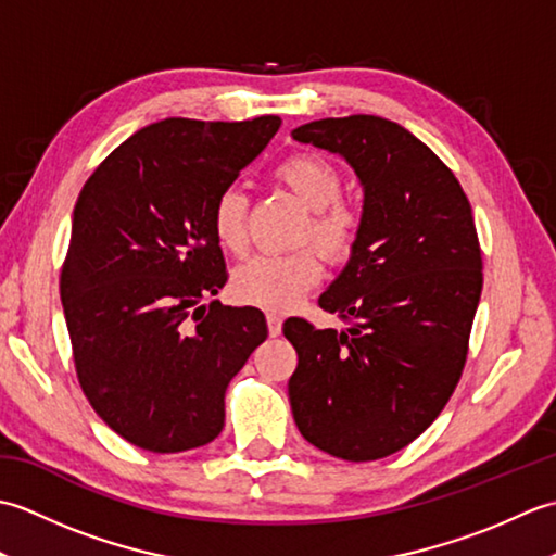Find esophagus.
<instances>
[{
  "label": "esophagus",
  "mask_w": 556,
  "mask_h": 556,
  "mask_svg": "<svg viewBox=\"0 0 556 556\" xmlns=\"http://www.w3.org/2000/svg\"><path fill=\"white\" fill-rule=\"evenodd\" d=\"M281 315L277 313H267V329H269V337H279L281 334Z\"/></svg>",
  "instance_id": "1"
}]
</instances>
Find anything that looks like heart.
Returning <instances> with one entry per match:
<instances>
[{
  "label": "heart",
  "instance_id": "heart-1",
  "mask_svg": "<svg viewBox=\"0 0 556 556\" xmlns=\"http://www.w3.org/2000/svg\"><path fill=\"white\" fill-rule=\"evenodd\" d=\"M275 179L313 210L305 239L320 248L329 263H346L361 239V212L341 198V174L315 152H296L275 167ZM248 198L239 188H224L210 210V227L217 243L233 255L245 251ZM320 277V257L313 248L285 255H255L233 271V299L255 308L285 313Z\"/></svg>",
  "mask_w": 556,
  "mask_h": 556
}]
</instances>
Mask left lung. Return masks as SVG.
Returning <instances> with one entry per match:
<instances>
[{"label": "left lung", "mask_w": 556, "mask_h": 556, "mask_svg": "<svg viewBox=\"0 0 556 556\" xmlns=\"http://www.w3.org/2000/svg\"><path fill=\"white\" fill-rule=\"evenodd\" d=\"M291 136L344 157L363 186L358 245L317 301L349 327L285 323L299 353L293 420L337 458H384L430 428L464 372L482 291L473 212L454 172L382 116L320 119Z\"/></svg>", "instance_id": "1"}]
</instances>
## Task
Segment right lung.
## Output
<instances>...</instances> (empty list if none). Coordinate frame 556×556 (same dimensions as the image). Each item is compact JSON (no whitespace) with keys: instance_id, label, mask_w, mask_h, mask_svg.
Masks as SVG:
<instances>
[{"instance_id":"add662e5","label":"right lung","mask_w":556,"mask_h":556,"mask_svg":"<svg viewBox=\"0 0 556 556\" xmlns=\"http://www.w3.org/2000/svg\"><path fill=\"white\" fill-rule=\"evenodd\" d=\"M172 116L140 128L83 186L62 267V305L83 394L152 454L215 440L224 392L267 339L257 308L200 301L227 285L210 227L224 188L279 131Z\"/></svg>"}]
</instances>
